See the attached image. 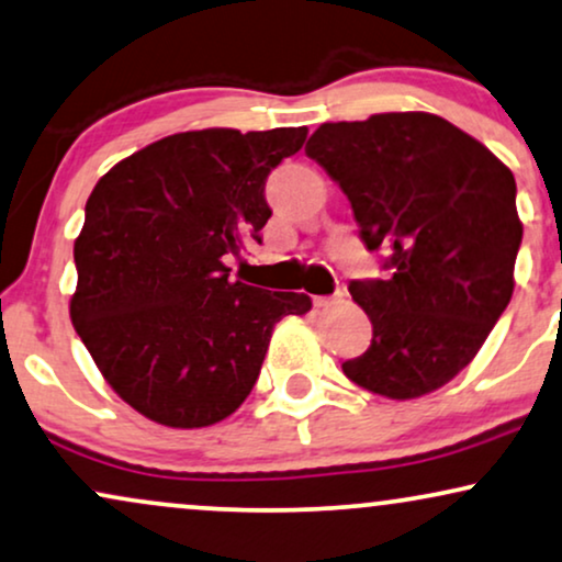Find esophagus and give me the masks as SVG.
Here are the masks:
<instances>
[{
    "label": "esophagus",
    "mask_w": 562,
    "mask_h": 562,
    "mask_svg": "<svg viewBox=\"0 0 562 562\" xmlns=\"http://www.w3.org/2000/svg\"><path fill=\"white\" fill-rule=\"evenodd\" d=\"M339 303H345L342 290H337V293H334V295H316L314 297L316 308H331V305H339Z\"/></svg>",
    "instance_id": "1"
}]
</instances>
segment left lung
<instances>
[{
  "label": "left lung",
  "instance_id": "left-lung-1",
  "mask_svg": "<svg viewBox=\"0 0 562 562\" xmlns=\"http://www.w3.org/2000/svg\"><path fill=\"white\" fill-rule=\"evenodd\" d=\"M305 155L339 183L366 248L386 251L392 272L350 282L373 339L345 375L389 400L436 392L472 363L514 295V173L423 111L322 124Z\"/></svg>",
  "mask_w": 562,
  "mask_h": 562
}]
</instances>
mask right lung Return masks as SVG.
<instances>
[{"mask_svg":"<svg viewBox=\"0 0 562 562\" xmlns=\"http://www.w3.org/2000/svg\"><path fill=\"white\" fill-rule=\"evenodd\" d=\"M305 134H170L92 189L69 314L103 379L139 415L168 428L225 420L251 394L274 324L311 308L303 293L233 282L223 261L261 244L267 176Z\"/></svg>","mask_w":562,"mask_h":562,"instance_id":"obj_1","label":"right lung"}]
</instances>
